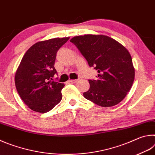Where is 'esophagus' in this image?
Instances as JSON below:
<instances>
[{
    "label": "esophagus",
    "instance_id": "34e87169",
    "mask_svg": "<svg viewBox=\"0 0 155 155\" xmlns=\"http://www.w3.org/2000/svg\"><path fill=\"white\" fill-rule=\"evenodd\" d=\"M78 80V79H73V80H69V83H76Z\"/></svg>",
    "mask_w": 155,
    "mask_h": 155
}]
</instances>
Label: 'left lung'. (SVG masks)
<instances>
[{
	"instance_id": "left-lung-1",
	"label": "left lung",
	"mask_w": 155,
	"mask_h": 155,
	"mask_svg": "<svg viewBox=\"0 0 155 155\" xmlns=\"http://www.w3.org/2000/svg\"><path fill=\"white\" fill-rule=\"evenodd\" d=\"M70 41L79 50L89 65L98 72V80H89L90 87L83 93L84 97L103 107L120 103L135 79V68L128 50L104 35L75 36Z\"/></svg>"
}]
</instances>
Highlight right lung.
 Segmentation results:
<instances>
[{"label": "right lung", "mask_w": 155, "mask_h": 155, "mask_svg": "<svg viewBox=\"0 0 155 155\" xmlns=\"http://www.w3.org/2000/svg\"><path fill=\"white\" fill-rule=\"evenodd\" d=\"M70 38H52L38 41L25 52L15 75L18 93L33 111L46 113L62 99L64 83L52 81L58 50Z\"/></svg>", "instance_id": "1"}]
</instances>
